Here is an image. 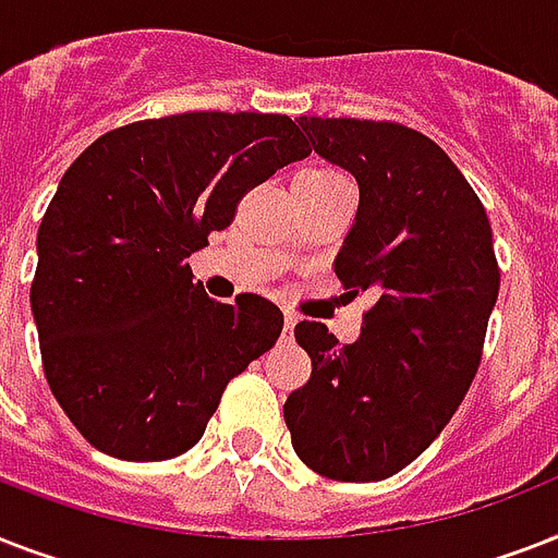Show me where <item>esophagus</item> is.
Listing matches in <instances>:
<instances>
[{"label":"esophagus","instance_id":"esophagus-1","mask_svg":"<svg viewBox=\"0 0 558 558\" xmlns=\"http://www.w3.org/2000/svg\"><path fill=\"white\" fill-rule=\"evenodd\" d=\"M292 332H295V318H292V315H287V318H283V332H280V339L289 341L292 339Z\"/></svg>","mask_w":558,"mask_h":558}]
</instances>
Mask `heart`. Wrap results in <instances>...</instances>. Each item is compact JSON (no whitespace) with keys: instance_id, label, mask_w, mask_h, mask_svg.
<instances>
[{"instance_id":"b5f03b06","label":"heart","mask_w":558,"mask_h":558,"mask_svg":"<svg viewBox=\"0 0 558 558\" xmlns=\"http://www.w3.org/2000/svg\"><path fill=\"white\" fill-rule=\"evenodd\" d=\"M298 177H341V173H336V170H330V168H306V170H301V173H298Z\"/></svg>"}]
</instances>
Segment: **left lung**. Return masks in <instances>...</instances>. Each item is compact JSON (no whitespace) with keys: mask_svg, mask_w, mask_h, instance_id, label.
<instances>
[{"mask_svg":"<svg viewBox=\"0 0 558 558\" xmlns=\"http://www.w3.org/2000/svg\"><path fill=\"white\" fill-rule=\"evenodd\" d=\"M313 150L359 185L336 275L373 306L353 344L318 322L295 341L313 376L289 393L292 449L332 481L397 475L446 428L481 365L501 287L493 228L454 161L416 130L356 118H298Z\"/></svg>","mask_w":558,"mask_h":558,"instance_id":"1","label":"left lung"}]
</instances>
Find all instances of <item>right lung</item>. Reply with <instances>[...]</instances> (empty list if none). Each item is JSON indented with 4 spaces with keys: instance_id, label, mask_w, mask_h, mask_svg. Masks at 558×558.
<instances>
[{
    "instance_id": "1",
    "label": "right lung",
    "mask_w": 558,
    "mask_h": 558,
    "mask_svg": "<svg viewBox=\"0 0 558 558\" xmlns=\"http://www.w3.org/2000/svg\"><path fill=\"white\" fill-rule=\"evenodd\" d=\"M310 153L289 116L185 112L118 126L65 170L37 231L31 313L48 388L95 449L177 458L278 341V306L210 301L187 257L248 187Z\"/></svg>"
}]
</instances>
